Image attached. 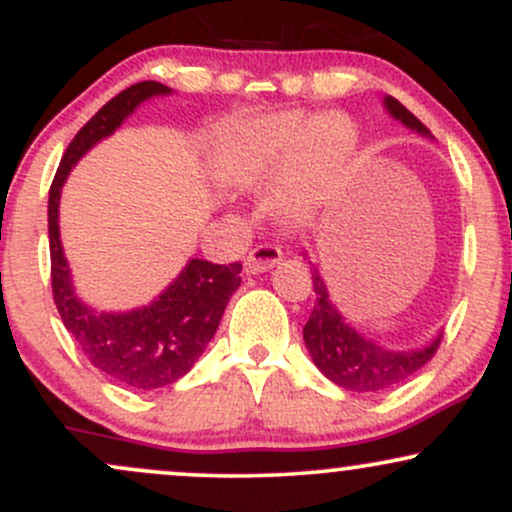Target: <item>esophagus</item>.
I'll use <instances>...</instances> for the list:
<instances>
[{
    "label": "esophagus",
    "mask_w": 512,
    "mask_h": 512,
    "mask_svg": "<svg viewBox=\"0 0 512 512\" xmlns=\"http://www.w3.org/2000/svg\"><path fill=\"white\" fill-rule=\"evenodd\" d=\"M279 260L281 250L276 248V245H257V248H252L248 252V257H245V272H267V269H272Z\"/></svg>",
    "instance_id": "34e87169"
}]
</instances>
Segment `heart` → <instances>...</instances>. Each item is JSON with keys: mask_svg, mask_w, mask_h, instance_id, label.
<instances>
[{"mask_svg": "<svg viewBox=\"0 0 512 512\" xmlns=\"http://www.w3.org/2000/svg\"><path fill=\"white\" fill-rule=\"evenodd\" d=\"M356 149V134L342 115L305 122L298 113L262 117L233 134L216 158V178L236 190H257L282 173L269 192L281 221L303 223L330 199Z\"/></svg>", "mask_w": 512, "mask_h": 512, "instance_id": "1", "label": "heart"}]
</instances>
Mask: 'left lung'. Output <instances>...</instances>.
I'll return each mask as SVG.
<instances>
[{"instance_id": "left-lung-1", "label": "left lung", "mask_w": 512, "mask_h": 512, "mask_svg": "<svg viewBox=\"0 0 512 512\" xmlns=\"http://www.w3.org/2000/svg\"><path fill=\"white\" fill-rule=\"evenodd\" d=\"M385 108L390 110L392 117H397L399 122L416 129L419 134H431L424 122L414 113H409L397 98L387 96ZM310 272H313L317 301L303 327V339L315 366L332 383L349 392H383L409 380L411 375L419 373L436 356L438 346L443 342V334H438V339H433L431 346L419 351H387L383 346L361 337L337 313L315 264H310Z\"/></svg>"}]
</instances>
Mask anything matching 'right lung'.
Masks as SVG:
<instances>
[{"label": "right lung", "mask_w": 512, "mask_h": 512, "mask_svg": "<svg viewBox=\"0 0 512 512\" xmlns=\"http://www.w3.org/2000/svg\"><path fill=\"white\" fill-rule=\"evenodd\" d=\"M161 93H170V88L158 81H139L105 103L76 132L72 144L64 151L50 185L48 202L52 298L64 327L93 366L134 390L173 385L195 366L204 346L214 337L228 298L240 286V272H243L240 262L214 264L209 260H190L158 301L149 308L120 315L96 313L74 296L60 243V226H57L64 180L74 163L93 144L110 137L139 103Z\"/></svg>", "instance_id": "right-lung-1"}]
</instances>
